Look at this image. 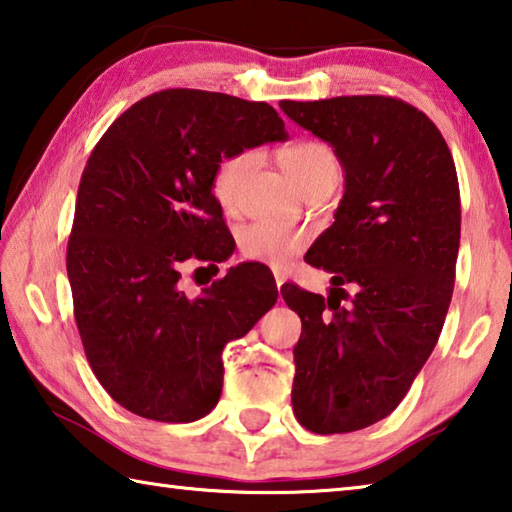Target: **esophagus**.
Here are the masks:
<instances>
[{"label": "esophagus", "instance_id": "esophagus-1", "mask_svg": "<svg viewBox=\"0 0 512 512\" xmlns=\"http://www.w3.org/2000/svg\"><path fill=\"white\" fill-rule=\"evenodd\" d=\"M275 285H278V289L285 285V275H282L280 271H275Z\"/></svg>", "mask_w": 512, "mask_h": 512}]
</instances>
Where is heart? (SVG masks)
Masks as SVG:
<instances>
[{
    "label": "heart",
    "instance_id": "obj_1",
    "mask_svg": "<svg viewBox=\"0 0 512 512\" xmlns=\"http://www.w3.org/2000/svg\"><path fill=\"white\" fill-rule=\"evenodd\" d=\"M259 154L255 150H237L227 154L214 170L212 191L225 212H234L239 205L241 189L257 166ZM280 161L300 189L321 177L339 175V161L328 143L305 139L294 141L280 150ZM305 237L289 227L271 223H250L239 230V250L243 257L259 259L269 264H285L303 248Z\"/></svg>",
    "mask_w": 512,
    "mask_h": 512
}]
</instances>
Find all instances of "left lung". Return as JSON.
I'll list each match as a JSON object with an SVG mask.
<instances>
[{"label":"left lung","mask_w":512,"mask_h":512,"mask_svg":"<svg viewBox=\"0 0 512 512\" xmlns=\"http://www.w3.org/2000/svg\"><path fill=\"white\" fill-rule=\"evenodd\" d=\"M280 109L332 145L346 182L305 255L332 275L330 294L282 289L303 321L291 405L307 431L353 433L403 401L442 332L460 246L456 164L433 120L396 97Z\"/></svg>","instance_id":"1"}]
</instances>
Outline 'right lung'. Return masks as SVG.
Here are the masks:
<instances>
[{
    "label": "right lung",
    "instance_id": "1",
    "mask_svg": "<svg viewBox=\"0 0 512 512\" xmlns=\"http://www.w3.org/2000/svg\"><path fill=\"white\" fill-rule=\"evenodd\" d=\"M273 141L287 132L271 104L168 88L113 120L88 157L66 255L75 321L95 378L134 415H209L225 344L278 300L257 264L232 266L196 298L180 287L186 259L234 250L212 191L218 161Z\"/></svg>",
    "mask_w": 512,
    "mask_h": 512
}]
</instances>
